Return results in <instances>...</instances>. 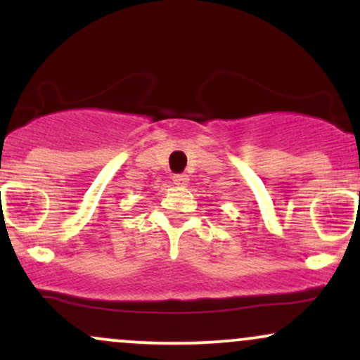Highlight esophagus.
<instances>
[{
  "instance_id": "34e87169",
  "label": "esophagus",
  "mask_w": 360,
  "mask_h": 360,
  "mask_svg": "<svg viewBox=\"0 0 360 360\" xmlns=\"http://www.w3.org/2000/svg\"><path fill=\"white\" fill-rule=\"evenodd\" d=\"M172 181H174L176 186H181V188H184V186L188 184L189 177L186 174H174V176H172Z\"/></svg>"
}]
</instances>
